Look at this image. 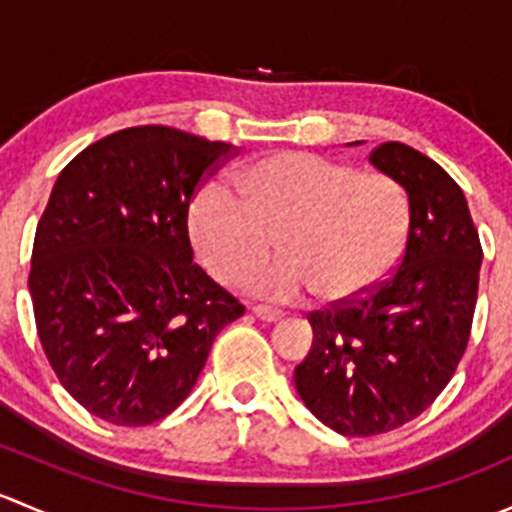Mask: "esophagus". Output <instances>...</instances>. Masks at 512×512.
Wrapping results in <instances>:
<instances>
[{"mask_svg": "<svg viewBox=\"0 0 512 512\" xmlns=\"http://www.w3.org/2000/svg\"><path fill=\"white\" fill-rule=\"evenodd\" d=\"M252 314H255L257 319H262V322H280L282 319V312L265 307V304H255V307H252Z\"/></svg>", "mask_w": 512, "mask_h": 512, "instance_id": "obj_1", "label": "esophagus"}]
</instances>
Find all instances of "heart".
Wrapping results in <instances>:
<instances>
[{
  "instance_id": "1",
  "label": "heart",
  "mask_w": 512,
  "mask_h": 512,
  "mask_svg": "<svg viewBox=\"0 0 512 512\" xmlns=\"http://www.w3.org/2000/svg\"><path fill=\"white\" fill-rule=\"evenodd\" d=\"M190 245L208 272L230 282L270 252L282 260L245 285L272 299L302 297L344 307L374 292L399 265L411 203L394 178L314 153L280 151L242 165L232 193L208 183L185 215Z\"/></svg>"
}]
</instances>
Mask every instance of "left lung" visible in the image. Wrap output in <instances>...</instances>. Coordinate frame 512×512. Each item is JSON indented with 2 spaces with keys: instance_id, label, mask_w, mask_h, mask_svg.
<instances>
[{
  "instance_id": "1",
  "label": "left lung",
  "mask_w": 512,
  "mask_h": 512,
  "mask_svg": "<svg viewBox=\"0 0 512 512\" xmlns=\"http://www.w3.org/2000/svg\"><path fill=\"white\" fill-rule=\"evenodd\" d=\"M369 163L409 195L404 257L369 297L309 314L312 349L294 366L299 399L342 436L394 431L446 389L471 337L483 260L466 195L436 160L391 141Z\"/></svg>"
}]
</instances>
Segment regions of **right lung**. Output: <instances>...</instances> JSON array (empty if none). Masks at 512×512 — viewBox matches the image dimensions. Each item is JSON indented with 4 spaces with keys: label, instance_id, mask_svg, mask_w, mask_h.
Masks as SVG:
<instances>
[{
    "label": "right lung",
    "instance_id": "add662e5",
    "mask_svg": "<svg viewBox=\"0 0 512 512\" xmlns=\"http://www.w3.org/2000/svg\"><path fill=\"white\" fill-rule=\"evenodd\" d=\"M235 146L168 126L91 143L36 225L29 294L61 386L116 426H148L193 391L245 307L193 265L185 215Z\"/></svg>",
    "mask_w": 512,
    "mask_h": 512
}]
</instances>
